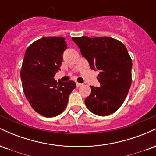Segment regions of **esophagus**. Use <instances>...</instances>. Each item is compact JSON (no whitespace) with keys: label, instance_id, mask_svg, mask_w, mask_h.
I'll return each instance as SVG.
<instances>
[{"label":"esophagus","instance_id":"34e87169","mask_svg":"<svg viewBox=\"0 0 156 156\" xmlns=\"http://www.w3.org/2000/svg\"><path fill=\"white\" fill-rule=\"evenodd\" d=\"M76 86H77V87H81V86H83V84L80 83H76Z\"/></svg>","mask_w":156,"mask_h":156}]
</instances>
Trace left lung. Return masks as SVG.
<instances>
[{"label":"left lung","mask_w":156,"mask_h":156,"mask_svg":"<svg viewBox=\"0 0 156 156\" xmlns=\"http://www.w3.org/2000/svg\"><path fill=\"white\" fill-rule=\"evenodd\" d=\"M92 69L100 73L99 87L90 86L92 92L85 99L87 108L105 117L114 113L124 103L131 85L132 60L125 46L112 37H73Z\"/></svg>","instance_id":"obj_1"}]
</instances>
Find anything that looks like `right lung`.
<instances>
[{
  "label": "right lung",
  "instance_id": "1",
  "mask_svg": "<svg viewBox=\"0 0 156 156\" xmlns=\"http://www.w3.org/2000/svg\"><path fill=\"white\" fill-rule=\"evenodd\" d=\"M64 37H42L27 48L20 72L23 92L35 112L45 117L58 116L67 107L76 84L73 80L57 83L67 43Z\"/></svg>",
  "mask_w": 156,
  "mask_h": 156
}]
</instances>
